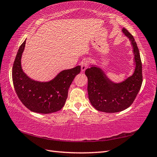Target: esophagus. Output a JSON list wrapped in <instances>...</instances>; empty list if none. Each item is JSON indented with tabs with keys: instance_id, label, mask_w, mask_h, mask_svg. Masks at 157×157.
<instances>
[{
	"instance_id": "esophagus-1",
	"label": "esophagus",
	"mask_w": 157,
	"mask_h": 157,
	"mask_svg": "<svg viewBox=\"0 0 157 157\" xmlns=\"http://www.w3.org/2000/svg\"><path fill=\"white\" fill-rule=\"evenodd\" d=\"M89 64V61L88 60H84L81 63V69L82 72H84L86 71V69L88 68V66Z\"/></svg>"
}]
</instances>
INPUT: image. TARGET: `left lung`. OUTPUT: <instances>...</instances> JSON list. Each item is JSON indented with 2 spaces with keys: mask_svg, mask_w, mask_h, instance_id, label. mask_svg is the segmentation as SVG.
I'll use <instances>...</instances> for the list:
<instances>
[{
  "mask_svg": "<svg viewBox=\"0 0 157 157\" xmlns=\"http://www.w3.org/2000/svg\"><path fill=\"white\" fill-rule=\"evenodd\" d=\"M122 32L133 46L136 65L134 73L121 82H114L96 65H91L85 71L88 78L90 102L99 111L111 113L128 108L134 102L142 84V61L137 44L125 28H123Z\"/></svg>",
  "mask_w": 157,
  "mask_h": 157,
  "instance_id": "left-lung-1",
  "label": "left lung"
}]
</instances>
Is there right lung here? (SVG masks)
<instances>
[{"mask_svg": "<svg viewBox=\"0 0 157 157\" xmlns=\"http://www.w3.org/2000/svg\"><path fill=\"white\" fill-rule=\"evenodd\" d=\"M25 41L20 46L13 66L12 78L17 94L32 112L48 114L58 111L65 105L69 88L75 77L80 73L81 66L63 70L48 82L34 80L26 75L21 67Z\"/></svg>", "mask_w": 157, "mask_h": 157, "instance_id": "right-lung-1", "label": "right lung"}]
</instances>
